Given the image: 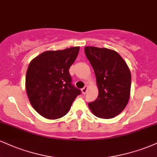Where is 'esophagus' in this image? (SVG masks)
<instances>
[{"label": "esophagus", "mask_w": 157, "mask_h": 157, "mask_svg": "<svg viewBox=\"0 0 157 157\" xmlns=\"http://www.w3.org/2000/svg\"><path fill=\"white\" fill-rule=\"evenodd\" d=\"M87 90H88V86H86L84 88H82V93L83 94H85L87 92Z\"/></svg>", "instance_id": "esophagus-1"}]
</instances>
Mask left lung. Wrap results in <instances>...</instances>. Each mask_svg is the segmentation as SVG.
Instances as JSON below:
<instances>
[{
	"mask_svg": "<svg viewBox=\"0 0 157 157\" xmlns=\"http://www.w3.org/2000/svg\"><path fill=\"white\" fill-rule=\"evenodd\" d=\"M84 50L94 71L99 91L96 100L89 103V109L97 117H114L125 109L130 98L128 66L113 50L94 46H86Z\"/></svg>",
	"mask_w": 157,
	"mask_h": 157,
	"instance_id": "8db88e82",
	"label": "left lung"
}]
</instances>
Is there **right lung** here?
<instances>
[{
    "mask_svg": "<svg viewBox=\"0 0 157 157\" xmlns=\"http://www.w3.org/2000/svg\"><path fill=\"white\" fill-rule=\"evenodd\" d=\"M80 47L46 51L34 58L26 71V89L34 109L41 116L55 120L65 116L81 91L71 84L70 66Z\"/></svg>",
    "mask_w": 157,
    "mask_h": 157,
    "instance_id": "add662e5",
    "label": "right lung"
}]
</instances>
